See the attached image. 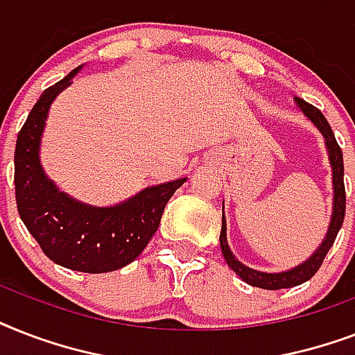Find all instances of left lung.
I'll return each instance as SVG.
<instances>
[{
  "label": "left lung",
  "mask_w": 355,
  "mask_h": 355,
  "mask_svg": "<svg viewBox=\"0 0 355 355\" xmlns=\"http://www.w3.org/2000/svg\"><path fill=\"white\" fill-rule=\"evenodd\" d=\"M295 101L300 107L306 116H308L313 125L319 128L322 136L326 139V147H328V155H330V164L331 169H334V214H331V223L330 228H328V234H326V239L322 241L317 252L304 261L302 265H298L295 269L286 270V272H259V270H254L247 265H243L241 261H237L234 258L232 250L228 247L227 243V221H225V214H223V227H221V236H219V241H221V250L223 256L227 259L228 267L236 272L241 280H245L248 286L261 287V289H286V287L298 286V284H304L308 282L311 276L320 269V265L324 261L326 254L331 248L334 241H336L337 232L341 230L343 221H345V208H347V191H345V166H343V150L339 147L336 139V134L331 130L328 119L322 116L319 108L309 105L300 97H295Z\"/></svg>",
  "instance_id": "8db88e82"
}]
</instances>
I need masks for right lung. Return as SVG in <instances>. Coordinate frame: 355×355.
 I'll use <instances>...</instances> for the list:
<instances>
[{
	"instance_id": "add662e5",
	"label": "right lung",
	"mask_w": 355,
	"mask_h": 355,
	"mask_svg": "<svg viewBox=\"0 0 355 355\" xmlns=\"http://www.w3.org/2000/svg\"><path fill=\"white\" fill-rule=\"evenodd\" d=\"M79 69L49 86L31 108L16 139L14 189L19 217L47 258L66 269L96 275L138 258L158 230L167 200L186 178L144 189L112 208L80 205L55 188L38 160L40 136L49 105Z\"/></svg>"
}]
</instances>
